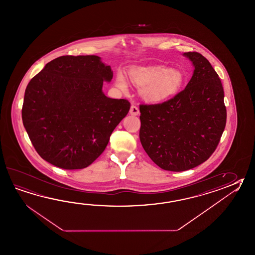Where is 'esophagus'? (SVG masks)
Wrapping results in <instances>:
<instances>
[{
    "label": "esophagus",
    "instance_id": "obj_1",
    "mask_svg": "<svg viewBox=\"0 0 255 255\" xmlns=\"http://www.w3.org/2000/svg\"><path fill=\"white\" fill-rule=\"evenodd\" d=\"M139 114H140V111L138 109V107L135 105H131L130 109V115H138Z\"/></svg>",
    "mask_w": 255,
    "mask_h": 255
}]
</instances>
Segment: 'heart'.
<instances>
[{
  "label": "heart",
  "instance_id": "heart-1",
  "mask_svg": "<svg viewBox=\"0 0 255 255\" xmlns=\"http://www.w3.org/2000/svg\"><path fill=\"white\" fill-rule=\"evenodd\" d=\"M127 79L132 85L140 88V97L148 103H160L176 95L185 81L181 70L162 65L131 68ZM116 84L119 88H126L123 75L117 76Z\"/></svg>",
  "mask_w": 255,
  "mask_h": 255
}]
</instances>
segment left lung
<instances>
[{
	"mask_svg": "<svg viewBox=\"0 0 255 255\" xmlns=\"http://www.w3.org/2000/svg\"><path fill=\"white\" fill-rule=\"evenodd\" d=\"M194 65L182 92L161 104H140V140L158 166L183 172L207 161L226 125L223 84L206 58L184 52Z\"/></svg>",
	"mask_w": 255,
	"mask_h": 255,
	"instance_id": "8db88e82",
	"label": "left lung"
}]
</instances>
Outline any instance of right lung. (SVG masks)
I'll use <instances>...</instances> for the list:
<instances>
[{"instance_id": "1", "label": "right lung", "mask_w": 255, "mask_h": 255, "mask_svg": "<svg viewBox=\"0 0 255 255\" xmlns=\"http://www.w3.org/2000/svg\"><path fill=\"white\" fill-rule=\"evenodd\" d=\"M112 69L95 55H65L47 63L27 85L24 128L38 154L64 170L93 163L129 113L128 100L104 95Z\"/></svg>"}]
</instances>
